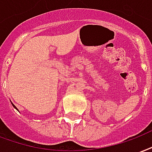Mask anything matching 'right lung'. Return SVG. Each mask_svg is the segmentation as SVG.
I'll return each mask as SVG.
<instances>
[{
    "instance_id": "add662e5",
    "label": "right lung",
    "mask_w": 152,
    "mask_h": 152,
    "mask_svg": "<svg viewBox=\"0 0 152 152\" xmlns=\"http://www.w3.org/2000/svg\"><path fill=\"white\" fill-rule=\"evenodd\" d=\"M13 107H14V108H16V107H15V106H14V105H13ZM16 109H17V108H16Z\"/></svg>"
}]
</instances>
